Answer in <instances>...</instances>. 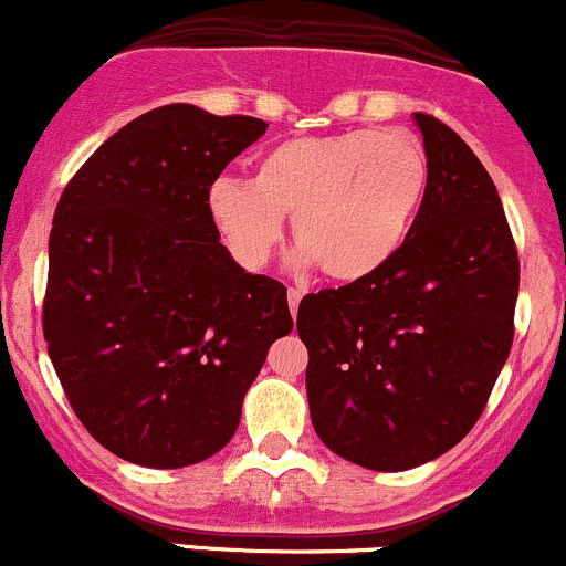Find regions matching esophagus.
<instances>
[{
    "label": "esophagus",
    "mask_w": 566,
    "mask_h": 566,
    "mask_svg": "<svg viewBox=\"0 0 566 566\" xmlns=\"http://www.w3.org/2000/svg\"><path fill=\"white\" fill-rule=\"evenodd\" d=\"M286 297H289V308H292V314H297L300 300H303V292H300V289H289Z\"/></svg>",
    "instance_id": "esophagus-1"
}]
</instances>
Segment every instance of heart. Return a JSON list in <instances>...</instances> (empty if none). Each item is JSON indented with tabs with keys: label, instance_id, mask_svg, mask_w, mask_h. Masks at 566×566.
Instances as JSON below:
<instances>
[{
	"label": "heart",
	"instance_id": "heart-1",
	"mask_svg": "<svg viewBox=\"0 0 566 566\" xmlns=\"http://www.w3.org/2000/svg\"><path fill=\"white\" fill-rule=\"evenodd\" d=\"M428 164L417 136L400 127H360L297 136L261 155L255 177H219L208 191L213 224L244 266H263L292 213L297 261L333 280L384 269L411 230Z\"/></svg>",
	"mask_w": 566,
	"mask_h": 566
}]
</instances>
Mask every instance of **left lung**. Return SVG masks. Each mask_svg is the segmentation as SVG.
<instances>
[{"mask_svg":"<svg viewBox=\"0 0 566 566\" xmlns=\"http://www.w3.org/2000/svg\"><path fill=\"white\" fill-rule=\"evenodd\" d=\"M428 186L384 269L308 294L311 422L342 459L402 472L455 448L481 419L514 342L520 258L492 177L455 130L413 113Z\"/></svg>","mask_w":566,"mask_h":566,"instance_id":"8db88e82","label":"left lung"}]
</instances>
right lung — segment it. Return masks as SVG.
I'll use <instances>...</instances> for the list:
<instances>
[{
    "mask_svg": "<svg viewBox=\"0 0 566 566\" xmlns=\"http://www.w3.org/2000/svg\"><path fill=\"white\" fill-rule=\"evenodd\" d=\"M177 102L113 133L63 188L50 233L44 338L80 422L118 459L197 464L233 439L286 286L219 244L208 191L266 133Z\"/></svg>",
    "mask_w": 566,
    "mask_h": 566,
    "instance_id": "1",
    "label": "right lung"
}]
</instances>
